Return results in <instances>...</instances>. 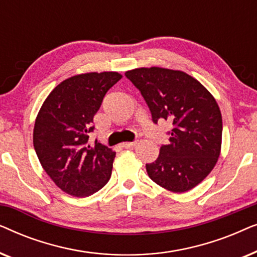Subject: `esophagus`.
I'll use <instances>...</instances> for the list:
<instances>
[{"label": "esophagus", "mask_w": 257, "mask_h": 257, "mask_svg": "<svg viewBox=\"0 0 257 257\" xmlns=\"http://www.w3.org/2000/svg\"><path fill=\"white\" fill-rule=\"evenodd\" d=\"M136 145H137V142H127V143H122L121 147H124V149H132V147H135Z\"/></svg>", "instance_id": "34e87169"}]
</instances>
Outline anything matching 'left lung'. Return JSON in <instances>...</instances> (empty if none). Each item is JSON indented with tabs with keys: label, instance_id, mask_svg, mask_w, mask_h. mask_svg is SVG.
Instances as JSON below:
<instances>
[{
	"label": "left lung",
	"instance_id": "obj_1",
	"mask_svg": "<svg viewBox=\"0 0 257 257\" xmlns=\"http://www.w3.org/2000/svg\"><path fill=\"white\" fill-rule=\"evenodd\" d=\"M149 105L153 122H172L170 144L160 147L156 161L146 164L149 177L174 193L194 188L217 163L222 117L215 98L184 71L139 68L125 72Z\"/></svg>",
	"mask_w": 257,
	"mask_h": 257
}]
</instances>
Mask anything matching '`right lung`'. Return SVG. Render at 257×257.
<instances>
[{
  "label": "right lung",
  "instance_id": "right-lung-1",
  "mask_svg": "<svg viewBox=\"0 0 257 257\" xmlns=\"http://www.w3.org/2000/svg\"><path fill=\"white\" fill-rule=\"evenodd\" d=\"M113 71L89 72L59 83L44 100L34 127V147L38 160L62 189L85 198L110 180L115 157L97 140L89 145L93 115L108 90L121 78Z\"/></svg>",
  "mask_w": 257,
  "mask_h": 257
}]
</instances>
